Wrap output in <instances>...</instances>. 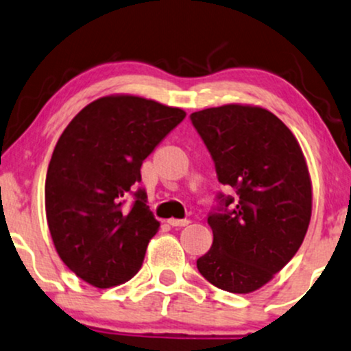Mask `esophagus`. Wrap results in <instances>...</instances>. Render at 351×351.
I'll return each instance as SVG.
<instances>
[{"mask_svg":"<svg viewBox=\"0 0 351 351\" xmlns=\"http://www.w3.org/2000/svg\"><path fill=\"white\" fill-rule=\"evenodd\" d=\"M167 223L171 224L172 228H184V226H187L190 221H189V219H174V218H171Z\"/></svg>","mask_w":351,"mask_h":351,"instance_id":"1","label":"esophagus"}]
</instances>
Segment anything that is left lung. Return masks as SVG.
Instances as JSON below:
<instances>
[{
    "instance_id": "obj_1",
    "label": "left lung",
    "mask_w": 351,
    "mask_h": 351,
    "mask_svg": "<svg viewBox=\"0 0 351 351\" xmlns=\"http://www.w3.org/2000/svg\"><path fill=\"white\" fill-rule=\"evenodd\" d=\"M190 119L218 180L236 190V197L219 193L224 210L208 216L213 244L197 268L216 288L247 295L274 278L304 241L313 213L308 162L291 130L263 107L226 104Z\"/></svg>"
}]
</instances>
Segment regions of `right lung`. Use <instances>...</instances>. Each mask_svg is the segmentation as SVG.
Masks as SVG:
<instances>
[{
	"label": "right lung",
	"instance_id": "obj_1",
	"mask_svg": "<svg viewBox=\"0 0 351 351\" xmlns=\"http://www.w3.org/2000/svg\"><path fill=\"white\" fill-rule=\"evenodd\" d=\"M185 119L179 107L112 94L88 104L56 141L45 180V213L53 245L76 276L96 288L133 278L159 229L141 180V164Z\"/></svg>",
	"mask_w": 351,
	"mask_h": 351
}]
</instances>
